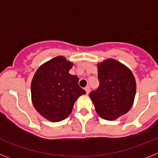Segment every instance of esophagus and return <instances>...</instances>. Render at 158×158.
<instances>
[{
  "instance_id": "obj_1",
  "label": "esophagus",
  "mask_w": 158,
  "mask_h": 158,
  "mask_svg": "<svg viewBox=\"0 0 158 158\" xmlns=\"http://www.w3.org/2000/svg\"><path fill=\"white\" fill-rule=\"evenodd\" d=\"M85 91H86V93H87V94H89V93H90V88L89 87V86H87V87L85 88Z\"/></svg>"
}]
</instances>
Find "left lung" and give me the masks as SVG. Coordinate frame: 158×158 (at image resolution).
Masks as SVG:
<instances>
[{
	"mask_svg": "<svg viewBox=\"0 0 158 158\" xmlns=\"http://www.w3.org/2000/svg\"><path fill=\"white\" fill-rule=\"evenodd\" d=\"M100 86L89 93L95 110L106 120H115L133 106L136 81L127 66L114 58L97 63Z\"/></svg>",
	"mask_w": 158,
	"mask_h": 158,
	"instance_id": "1",
	"label": "left lung"
}]
</instances>
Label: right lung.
<instances>
[{
	"label": "right lung",
	"instance_id": "right-lung-1",
	"mask_svg": "<svg viewBox=\"0 0 158 158\" xmlns=\"http://www.w3.org/2000/svg\"><path fill=\"white\" fill-rule=\"evenodd\" d=\"M73 65L63 56H57L40 65L31 84L32 104L51 122H60L70 115L78 97L85 94L79 78L71 75Z\"/></svg>",
	"mask_w": 158,
	"mask_h": 158
}]
</instances>
